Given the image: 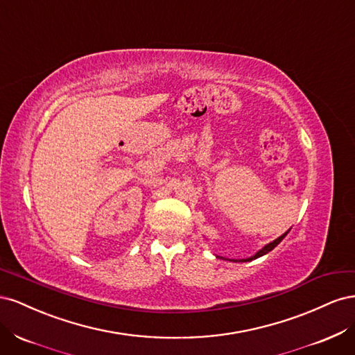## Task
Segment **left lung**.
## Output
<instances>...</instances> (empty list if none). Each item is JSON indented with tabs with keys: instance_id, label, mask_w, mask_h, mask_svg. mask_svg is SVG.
I'll return each instance as SVG.
<instances>
[{
	"instance_id": "1",
	"label": "left lung",
	"mask_w": 355,
	"mask_h": 355,
	"mask_svg": "<svg viewBox=\"0 0 355 355\" xmlns=\"http://www.w3.org/2000/svg\"><path fill=\"white\" fill-rule=\"evenodd\" d=\"M288 232V231H287ZM287 232H284L283 235H282V237H278L277 240H274L272 243H270V244H266L265 247H263V249H261L259 252H257L254 256H252V257H247V259H240V261H234V262H249V261H253V259H257V257H261V256H263V254H266L268 252H271L272 249H274V247L275 245H278V244H280L282 243V240L286 237V235H287Z\"/></svg>"
}]
</instances>
